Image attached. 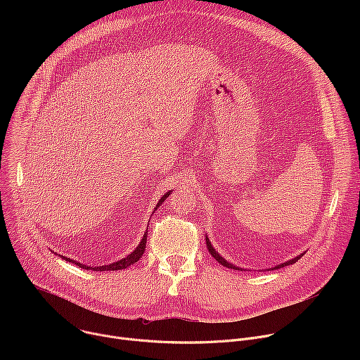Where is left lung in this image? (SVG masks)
Instances as JSON below:
<instances>
[{"instance_id": "1", "label": "left lung", "mask_w": 360, "mask_h": 360, "mask_svg": "<svg viewBox=\"0 0 360 360\" xmlns=\"http://www.w3.org/2000/svg\"><path fill=\"white\" fill-rule=\"evenodd\" d=\"M207 238V246H208V249H210V252H211V255L214 256V258L221 264V265H224V266H226V268H231V269H236V271H242L240 268H238V266H235V265H232V264H229L228 261H225L222 256L212 248V245H211V242H210V239H208V236H205ZM303 255V253H302ZM302 255H297L296 258H293V259H290V261H288V262H283V264H281V265H276L275 268H272V271L274 269H281V268H283V266H288V265H293V264H296L300 258H302Z\"/></svg>"}]
</instances>
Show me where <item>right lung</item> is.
I'll use <instances>...</instances> for the list:
<instances>
[{
  "label": "right lung",
  "instance_id": "right-lung-1",
  "mask_svg": "<svg viewBox=\"0 0 360 360\" xmlns=\"http://www.w3.org/2000/svg\"><path fill=\"white\" fill-rule=\"evenodd\" d=\"M171 192H172V191L167 192V193L160 199V202L157 203L155 210H158V207H161L162 202H164V200L171 195ZM146 235H148V231L143 233V238L141 239V242H139V245L136 246V249H135L134 252H131V253L127 256V258H124V259H121V261H117V262H114V264H110V265L91 268V266H86V265L79 264V262H77V261H72V259H70V258H65V256H61V258H63V259H67V261H70V262H72V264H75V265H78V266H79V268H82V269H86V271L92 269V271H99V272H101V271H120V269H125V268H128V266L134 265L135 262H138V261L142 258L143 250H145V246H146Z\"/></svg>",
  "mask_w": 360,
  "mask_h": 360
}]
</instances>
